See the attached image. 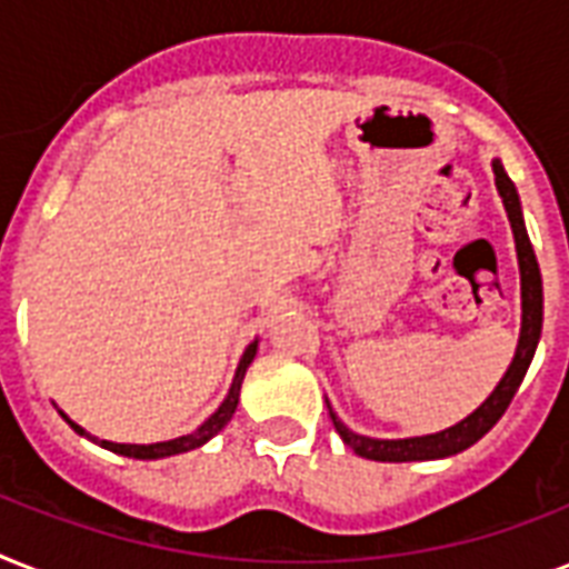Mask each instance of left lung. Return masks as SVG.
I'll return each mask as SVG.
<instances>
[{
	"instance_id": "1",
	"label": "left lung",
	"mask_w": 569,
	"mask_h": 569,
	"mask_svg": "<svg viewBox=\"0 0 569 569\" xmlns=\"http://www.w3.org/2000/svg\"><path fill=\"white\" fill-rule=\"evenodd\" d=\"M493 173H496V189L502 197L505 212H508V221H511L513 230V244H517V262H520V298H522V321H520V342H517V351H513V360L508 366V372L502 375V380L496 383V389L481 401V405L460 419L458 425H451L446 431L425 433V437H405V440H378V437H363V433L351 431L328 401L330 419H333V428L342 437L348 449H355L360 458L366 460H383V463H407V460H440L451 458L458 451L476 446L481 437H485L490 428H493L502 413L511 405L513 392L520 389L522 378L529 372L531 357L538 351L540 342V328H543V280H540L538 257H535V248H531L529 232H526V221H522V206L520 194H517V186L511 182V177L505 173L502 162L493 159Z\"/></svg>"
}]
</instances>
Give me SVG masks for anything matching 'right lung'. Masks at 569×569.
Masks as SVG:
<instances>
[{
  "label": "right lung",
  "mask_w": 569,
  "mask_h": 569,
  "mask_svg": "<svg viewBox=\"0 0 569 569\" xmlns=\"http://www.w3.org/2000/svg\"><path fill=\"white\" fill-rule=\"evenodd\" d=\"M257 348H259V339H253L248 348H244V355H241L239 360V369H236V378H232L230 383V392H227V398L221 401V407L214 410L209 419H206L197 431L191 433H182V437H177V440H164V442H147V446H138V442H111V440H97V437H91V433L84 431L82 425H76L73 419L67 413H58L64 416L67 425L73 428L76 433H82V437H88L91 442H100L102 449L114 451V455H123V458H136V460H159V458H171V455H182V451H191V449H200L203 442H209L218 431H223V425L230 422L232 413H236V407H239V392H241V380H244V372H248V366L253 363V357H257Z\"/></svg>",
  "instance_id": "1"
}]
</instances>
